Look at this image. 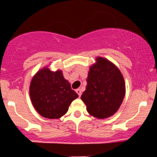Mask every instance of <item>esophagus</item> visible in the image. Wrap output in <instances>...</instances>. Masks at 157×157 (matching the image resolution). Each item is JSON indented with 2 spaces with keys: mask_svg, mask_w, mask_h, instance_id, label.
I'll return each mask as SVG.
<instances>
[{
  "mask_svg": "<svg viewBox=\"0 0 157 157\" xmlns=\"http://www.w3.org/2000/svg\"><path fill=\"white\" fill-rule=\"evenodd\" d=\"M76 92L77 93V94L79 95V97H80L81 94H82V90H81L80 89H77L76 90Z\"/></svg>",
  "mask_w": 157,
  "mask_h": 157,
  "instance_id": "34e87169",
  "label": "esophagus"
}]
</instances>
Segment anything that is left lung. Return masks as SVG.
<instances>
[{"mask_svg": "<svg viewBox=\"0 0 157 157\" xmlns=\"http://www.w3.org/2000/svg\"><path fill=\"white\" fill-rule=\"evenodd\" d=\"M125 94L121 72L106 59L97 57V63L89 70L86 91L81 100L94 117H109L119 109Z\"/></svg>", "mask_w": 157, "mask_h": 157, "instance_id": "8db88e82", "label": "left lung"}]
</instances>
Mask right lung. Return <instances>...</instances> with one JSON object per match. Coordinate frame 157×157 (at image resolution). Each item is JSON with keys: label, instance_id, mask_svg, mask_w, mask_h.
<instances>
[{"label": "right lung", "instance_id": "1", "mask_svg": "<svg viewBox=\"0 0 157 157\" xmlns=\"http://www.w3.org/2000/svg\"><path fill=\"white\" fill-rule=\"evenodd\" d=\"M30 97L36 111L48 119L60 118L78 94L63 76L62 71H51L48 68L34 76L30 84Z\"/></svg>", "mask_w": 157, "mask_h": 157}]
</instances>
